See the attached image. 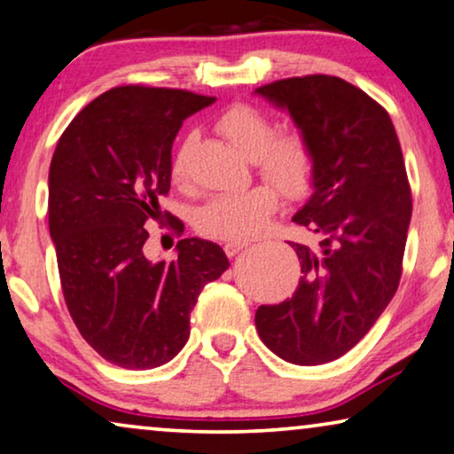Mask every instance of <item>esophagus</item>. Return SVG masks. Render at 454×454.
Here are the masks:
<instances>
[{"instance_id": "obj_1", "label": "esophagus", "mask_w": 454, "mask_h": 454, "mask_svg": "<svg viewBox=\"0 0 454 454\" xmlns=\"http://www.w3.org/2000/svg\"><path fill=\"white\" fill-rule=\"evenodd\" d=\"M248 245H250L248 240H228L224 245V250H226L228 256H234V254H239L242 248H247Z\"/></svg>"}]
</instances>
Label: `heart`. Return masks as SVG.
<instances>
[{"mask_svg": "<svg viewBox=\"0 0 454 454\" xmlns=\"http://www.w3.org/2000/svg\"><path fill=\"white\" fill-rule=\"evenodd\" d=\"M215 130L236 151L254 160L261 177L289 200H300L314 184L316 154L300 130L275 134V124L265 112L248 104L226 107L215 120ZM175 184L185 181V148H179L171 162ZM277 193L267 185L250 187L247 192L218 193L200 207L195 224L214 239H250L267 228L275 214Z\"/></svg>", "mask_w": 454, "mask_h": 454, "instance_id": "heart-1", "label": "heart"}]
</instances>
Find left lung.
<instances>
[{"mask_svg":"<svg viewBox=\"0 0 454 454\" xmlns=\"http://www.w3.org/2000/svg\"><path fill=\"white\" fill-rule=\"evenodd\" d=\"M287 110L316 154L314 193L295 224L317 245L289 242L301 265L295 294L261 306V340L283 361L322 364L348 353L395 295L411 218V192L389 114L330 75L254 90Z\"/></svg>","mask_w":454,"mask_h":454,"instance_id":"left-lung-1","label":"left lung"}]
</instances>
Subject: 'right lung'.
Masks as SVG:
<instances>
[{
    "instance_id": "obj_1",
    "label": "right lung",
    "mask_w": 454,
    "mask_h": 454,
    "mask_svg": "<svg viewBox=\"0 0 454 454\" xmlns=\"http://www.w3.org/2000/svg\"><path fill=\"white\" fill-rule=\"evenodd\" d=\"M215 98L121 85L81 110L54 148L49 228L65 303L87 344L124 369L171 361L189 338L206 283L230 267L209 240L177 242V259L145 256L146 222L162 218L171 148L184 120ZM175 232L181 220L165 212Z\"/></svg>"
}]
</instances>
